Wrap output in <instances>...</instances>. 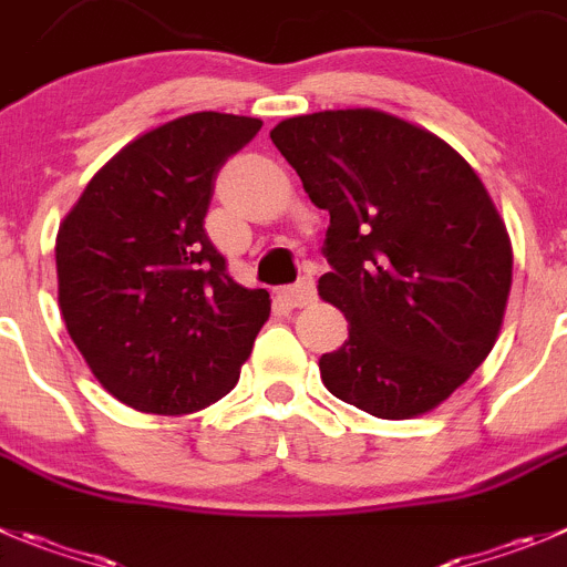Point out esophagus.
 Segmentation results:
<instances>
[{
    "label": "esophagus",
    "mask_w": 567,
    "mask_h": 567,
    "mask_svg": "<svg viewBox=\"0 0 567 567\" xmlns=\"http://www.w3.org/2000/svg\"><path fill=\"white\" fill-rule=\"evenodd\" d=\"M279 296L288 301L290 308H305V305H310L316 299V285L313 279H299L296 285H288V288L279 290Z\"/></svg>",
    "instance_id": "34e87169"
}]
</instances>
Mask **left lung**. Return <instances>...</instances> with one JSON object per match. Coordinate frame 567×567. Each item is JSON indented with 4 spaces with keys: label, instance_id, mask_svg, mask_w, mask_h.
Here are the masks:
<instances>
[{
    "label": "left lung",
    "instance_id": "obj_1",
    "mask_svg": "<svg viewBox=\"0 0 567 567\" xmlns=\"http://www.w3.org/2000/svg\"><path fill=\"white\" fill-rule=\"evenodd\" d=\"M271 142L330 212L319 296L349 321L327 391L380 420L442 405L486 361L512 288V240L478 173L378 109L282 120Z\"/></svg>",
    "mask_w": 567,
    "mask_h": 567
}]
</instances>
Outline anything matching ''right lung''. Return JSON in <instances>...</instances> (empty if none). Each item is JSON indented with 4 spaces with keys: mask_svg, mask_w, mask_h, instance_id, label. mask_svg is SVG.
Listing matches in <instances>:
<instances>
[{
    "mask_svg": "<svg viewBox=\"0 0 567 567\" xmlns=\"http://www.w3.org/2000/svg\"><path fill=\"white\" fill-rule=\"evenodd\" d=\"M257 116H178L94 173L55 237L58 308L94 378L145 414H193L235 389L268 321L204 231L215 176Z\"/></svg>",
    "mask_w": 567,
    "mask_h": 567,
    "instance_id": "right-lung-1",
    "label": "right lung"
}]
</instances>
